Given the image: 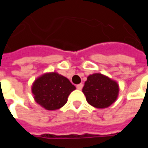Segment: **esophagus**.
Segmentation results:
<instances>
[{
	"instance_id": "obj_1",
	"label": "esophagus",
	"mask_w": 148,
	"mask_h": 148,
	"mask_svg": "<svg viewBox=\"0 0 148 148\" xmlns=\"http://www.w3.org/2000/svg\"><path fill=\"white\" fill-rule=\"evenodd\" d=\"M77 90H82V87H83V84H78V85H77Z\"/></svg>"
}]
</instances>
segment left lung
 I'll use <instances>...</instances> for the list:
<instances>
[{
	"mask_svg": "<svg viewBox=\"0 0 148 148\" xmlns=\"http://www.w3.org/2000/svg\"><path fill=\"white\" fill-rule=\"evenodd\" d=\"M119 85L115 80L100 73L90 74L82 89L87 102L97 109H106L116 101Z\"/></svg>",
	"mask_w": 148,
	"mask_h": 148,
	"instance_id": "8db88e82",
	"label": "left lung"
}]
</instances>
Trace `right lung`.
<instances>
[{
  "label": "right lung",
  "instance_id": "1",
  "mask_svg": "<svg viewBox=\"0 0 148 148\" xmlns=\"http://www.w3.org/2000/svg\"><path fill=\"white\" fill-rule=\"evenodd\" d=\"M76 87L57 72L39 76L32 86V93L37 104L47 110H57L67 102L69 95Z\"/></svg>",
  "mask_w": 148,
  "mask_h": 148
}]
</instances>
